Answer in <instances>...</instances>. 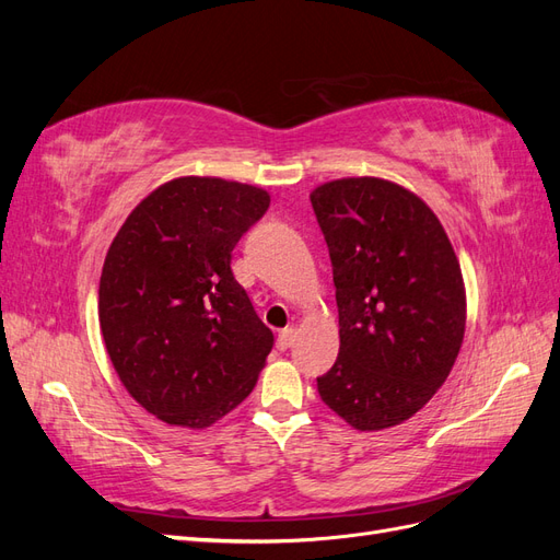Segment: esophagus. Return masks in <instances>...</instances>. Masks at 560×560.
Instances as JSON below:
<instances>
[{
    "mask_svg": "<svg viewBox=\"0 0 560 560\" xmlns=\"http://www.w3.org/2000/svg\"><path fill=\"white\" fill-rule=\"evenodd\" d=\"M294 336H296V331H294L292 327L282 329V331L278 334V350H287V348H290V346L294 343Z\"/></svg>",
    "mask_w": 560,
    "mask_h": 560,
    "instance_id": "34e87169",
    "label": "esophagus"
}]
</instances>
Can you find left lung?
<instances>
[{"label":"left lung","mask_w":560,"mask_h":560,"mask_svg":"<svg viewBox=\"0 0 560 560\" xmlns=\"http://www.w3.org/2000/svg\"><path fill=\"white\" fill-rule=\"evenodd\" d=\"M311 202L329 247L341 336L317 393L354 430L399 425L434 397L460 352V264L425 200L395 182L334 179Z\"/></svg>","instance_id":"obj_1"}]
</instances>
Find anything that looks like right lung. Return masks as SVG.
<instances>
[{
    "label": "right lung",
    "mask_w": 560,
    "mask_h": 560,
    "mask_svg": "<svg viewBox=\"0 0 560 560\" xmlns=\"http://www.w3.org/2000/svg\"><path fill=\"white\" fill-rule=\"evenodd\" d=\"M270 206L259 186L177 177L135 208L100 276V329L128 395L167 425L202 430L257 385L270 331L231 252Z\"/></svg>",
    "instance_id": "1"
}]
</instances>
